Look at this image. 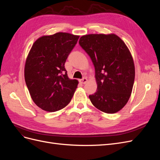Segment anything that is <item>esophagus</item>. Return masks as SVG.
Here are the masks:
<instances>
[{"label": "esophagus", "instance_id": "esophagus-1", "mask_svg": "<svg viewBox=\"0 0 160 160\" xmlns=\"http://www.w3.org/2000/svg\"><path fill=\"white\" fill-rule=\"evenodd\" d=\"M79 82L81 84H85L87 82H88V79L86 78V77H84V78L81 79L79 80Z\"/></svg>", "mask_w": 160, "mask_h": 160}]
</instances>
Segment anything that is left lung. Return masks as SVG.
Listing matches in <instances>:
<instances>
[{
    "label": "left lung",
    "mask_w": 160,
    "mask_h": 160,
    "mask_svg": "<svg viewBox=\"0 0 160 160\" xmlns=\"http://www.w3.org/2000/svg\"><path fill=\"white\" fill-rule=\"evenodd\" d=\"M80 46L95 67L98 91L89 98L96 108L115 113L126 105L132 93L135 66L128 47L115 34L82 36Z\"/></svg>",
    "instance_id": "8db88e82"
}]
</instances>
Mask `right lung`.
<instances>
[{"mask_svg": "<svg viewBox=\"0 0 160 160\" xmlns=\"http://www.w3.org/2000/svg\"><path fill=\"white\" fill-rule=\"evenodd\" d=\"M79 36L57 32L33 43L25 66V79L32 101L42 110L54 112L69 103L78 81L70 79L65 61Z\"/></svg>", "mask_w": 160, "mask_h": 160, "instance_id": "add662e5", "label": "right lung"}]
</instances>
